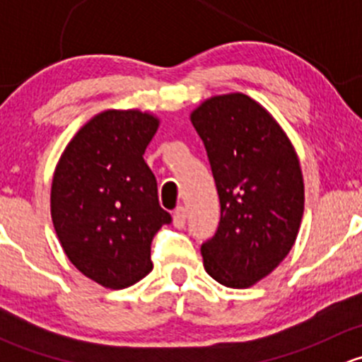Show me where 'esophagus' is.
I'll return each mask as SVG.
<instances>
[{"mask_svg": "<svg viewBox=\"0 0 362 362\" xmlns=\"http://www.w3.org/2000/svg\"><path fill=\"white\" fill-rule=\"evenodd\" d=\"M185 217H187V215H185V208L184 206H178L177 210L173 211V224H175V228H178V229H182L185 226Z\"/></svg>", "mask_w": 362, "mask_h": 362, "instance_id": "34e87169", "label": "esophagus"}]
</instances>
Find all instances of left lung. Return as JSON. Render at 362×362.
Returning a JSON list of instances; mask_svg holds the SVG:
<instances>
[{
    "label": "left lung",
    "instance_id": "obj_1",
    "mask_svg": "<svg viewBox=\"0 0 362 362\" xmlns=\"http://www.w3.org/2000/svg\"><path fill=\"white\" fill-rule=\"evenodd\" d=\"M191 122L221 199L217 231L202 245L204 269L222 286L247 289L296 242L305 208L298 154L269 112L242 93L203 101Z\"/></svg>",
    "mask_w": 362,
    "mask_h": 362
}]
</instances>
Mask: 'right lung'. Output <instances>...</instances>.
I'll list each match as a JSON object with an SVG mask.
<instances>
[{
  "mask_svg": "<svg viewBox=\"0 0 362 362\" xmlns=\"http://www.w3.org/2000/svg\"><path fill=\"white\" fill-rule=\"evenodd\" d=\"M159 119L140 110H105L64 148L52 178L50 214L64 254L108 289L152 272L151 243L171 215L145 163Z\"/></svg>",
  "mask_w": 362,
  "mask_h": 362,
  "instance_id": "1",
  "label": "right lung"
}]
</instances>
